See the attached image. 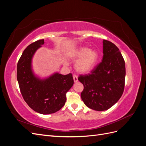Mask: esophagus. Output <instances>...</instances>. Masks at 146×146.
Masks as SVG:
<instances>
[{"label":"esophagus","mask_w":146,"mask_h":146,"mask_svg":"<svg viewBox=\"0 0 146 146\" xmlns=\"http://www.w3.org/2000/svg\"><path fill=\"white\" fill-rule=\"evenodd\" d=\"M73 78H74V82H77L78 81V77L77 75H74L73 76Z\"/></svg>","instance_id":"obj_1"}]
</instances>
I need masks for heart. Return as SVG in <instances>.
Instances as JSON below:
<instances>
[{
	"label": "heart",
	"instance_id": "obj_1",
	"mask_svg": "<svg viewBox=\"0 0 146 146\" xmlns=\"http://www.w3.org/2000/svg\"><path fill=\"white\" fill-rule=\"evenodd\" d=\"M68 57L73 61L79 59L75 64V68L78 72L85 73L89 72L94 67L98 61L99 55L95 50H90L86 47H82L70 51Z\"/></svg>",
	"mask_w": 146,
	"mask_h": 146
}]
</instances>
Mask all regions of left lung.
I'll list each match as a JSON object with an SVG mask.
<instances>
[{
    "instance_id": "obj_1",
    "label": "left lung",
    "mask_w": 146,
    "mask_h": 146,
    "mask_svg": "<svg viewBox=\"0 0 146 146\" xmlns=\"http://www.w3.org/2000/svg\"><path fill=\"white\" fill-rule=\"evenodd\" d=\"M103 58L91 74L78 79L84 86L81 98L88 107L96 111L111 108L122 96L125 86V65L117 47L103 40Z\"/></svg>"
}]
</instances>
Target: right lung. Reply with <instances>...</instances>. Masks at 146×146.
<instances>
[{
    "label": "right lung",
    "mask_w": 146,
    "mask_h": 146,
    "mask_svg": "<svg viewBox=\"0 0 146 146\" xmlns=\"http://www.w3.org/2000/svg\"><path fill=\"white\" fill-rule=\"evenodd\" d=\"M44 43V39L31 44L25 48L17 65V80L25 102L35 111L42 114L54 113L62 108L66 101V92L74 84L71 73H55L41 79L32 69L33 56Z\"/></svg>",
    "instance_id": "1"
}]
</instances>
